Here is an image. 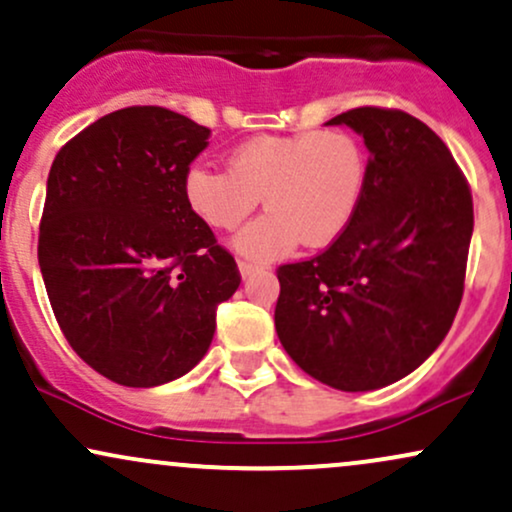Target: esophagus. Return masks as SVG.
Listing matches in <instances>:
<instances>
[{
	"mask_svg": "<svg viewBox=\"0 0 512 512\" xmlns=\"http://www.w3.org/2000/svg\"><path fill=\"white\" fill-rule=\"evenodd\" d=\"M261 266H256V263H249V261H239V273H242V278H251V275L258 273Z\"/></svg>",
	"mask_w": 512,
	"mask_h": 512,
	"instance_id": "obj_1",
	"label": "esophagus"
}]
</instances>
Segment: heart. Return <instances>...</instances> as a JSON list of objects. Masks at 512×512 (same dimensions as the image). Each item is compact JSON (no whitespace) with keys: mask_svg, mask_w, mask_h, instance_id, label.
<instances>
[{"mask_svg":"<svg viewBox=\"0 0 512 512\" xmlns=\"http://www.w3.org/2000/svg\"><path fill=\"white\" fill-rule=\"evenodd\" d=\"M369 179V155L350 131L254 136L232 150L230 167L194 162L184 194L215 230H234L266 203V213L234 237L239 254L258 263L287 256L304 239L333 244L357 215Z\"/></svg>","mask_w":512,"mask_h":512,"instance_id":"1","label":"heart"}]
</instances>
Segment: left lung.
<instances>
[{
  "mask_svg": "<svg viewBox=\"0 0 512 512\" xmlns=\"http://www.w3.org/2000/svg\"><path fill=\"white\" fill-rule=\"evenodd\" d=\"M328 124L364 136L366 191L326 251L278 268L275 330L299 369L359 393L412 374L448 335L465 290L472 191L412 114L357 107Z\"/></svg>",
  "mask_w": 512,
  "mask_h": 512,
  "instance_id": "left-lung-1",
  "label": "left lung"
}]
</instances>
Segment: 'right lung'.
Returning a JSON list of instances; mask_svg holds the SVG:
<instances>
[{
	"label": "right lung",
	"mask_w": 512,
	"mask_h": 512,
	"mask_svg": "<svg viewBox=\"0 0 512 512\" xmlns=\"http://www.w3.org/2000/svg\"><path fill=\"white\" fill-rule=\"evenodd\" d=\"M208 136L165 107H124L50 167L38 239L47 297L78 357L119 386H162L194 369L215 311L242 282L184 194Z\"/></svg>",
	"instance_id": "right-lung-1"
}]
</instances>
